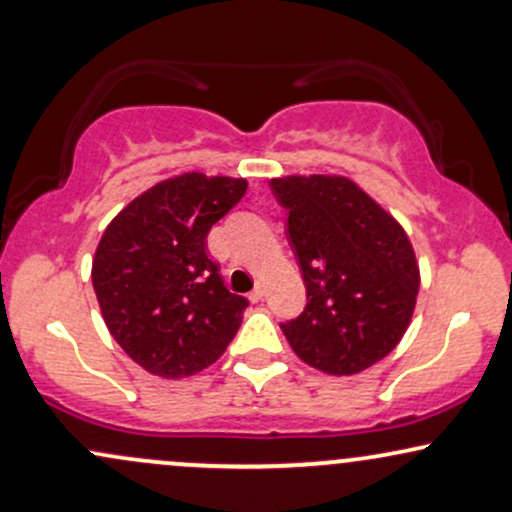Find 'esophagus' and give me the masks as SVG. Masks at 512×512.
<instances>
[{"label":"esophagus","mask_w":512,"mask_h":512,"mask_svg":"<svg viewBox=\"0 0 512 512\" xmlns=\"http://www.w3.org/2000/svg\"><path fill=\"white\" fill-rule=\"evenodd\" d=\"M248 298H250V301H252V303H260V301H262V298H264V289H262V286H260V284H257V286H255V289H252V291H250V296H248Z\"/></svg>","instance_id":"1"}]
</instances>
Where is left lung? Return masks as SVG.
Segmentation results:
<instances>
[{"instance_id":"obj_1","label":"left lung","mask_w":512,"mask_h":512,"mask_svg":"<svg viewBox=\"0 0 512 512\" xmlns=\"http://www.w3.org/2000/svg\"><path fill=\"white\" fill-rule=\"evenodd\" d=\"M269 187L308 296L281 332L308 366L361 373L395 349L414 313L419 264L407 233L346 178L291 175Z\"/></svg>"}]
</instances>
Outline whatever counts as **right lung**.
Wrapping results in <instances>:
<instances>
[{
	"instance_id": "obj_1",
	"label": "right lung",
	"mask_w": 512,
	"mask_h": 512,
	"mask_svg": "<svg viewBox=\"0 0 512 512\" xmlns=\"http://www.w3.org/2000/svg\"><path fill=\"white\" fill-rule=\"evenodd\" d=\"M243 178L185 173L129 202L93 257V291L125 354L161 378H187L236 337L248 301L226 289L207 236L243 199Z\"/></svg>"
}]
</instances>
